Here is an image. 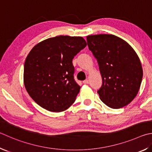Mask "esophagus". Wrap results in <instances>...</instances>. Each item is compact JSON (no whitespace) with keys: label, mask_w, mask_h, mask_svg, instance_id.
I'll list each match as a JSON object with an SVG mask.
<instances>
[{"label":"esophagus","mask_w":152,"mask_h":152,"mask_svg":"<svg viewBox=\"0 0 152 152\" xmlns=\"http://www.w3.org/2000/svg\"><path fill=\"white\" fill-rule=\"evenodd\" d=\"M83 83L84 84H88V83H89V80H88V79L85 80L84 81H83Z\"/></svg>","instance_id":"esophagus-1"}]
</instances>
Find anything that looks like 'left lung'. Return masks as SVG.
I'll return each instance as SVG.
<instances>
[{
  "instance_id": "1",
  "label": "left lung",
  "mask_w": 152,
  "mask_h": 152,
  "mask_svg": "<svg viewBox=\"0 0 152 152\" xmlns=\"http://www.w3.org/2000/svg\"><path fill=\"white\" fill-rule=\"evenodd\" d=\"M86 38L102 78L98 91L100 100L111 108L127 106L137 94L142 80L143 69L136 52L125 40L112 34Z\"/></svg>"
}]
</instances>
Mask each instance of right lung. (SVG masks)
I'll list each match as a JSON object with an SVG mask.
<instances>
[{"mask_svg": "<svg viewBox=\"0 0 152 152\" xmlns=\"http://www.w3.org/2000/svg\"><path fill=\"white\" fill-rule=\"evenodd\" d=\"M81 37L58 36L35 45L24 66V84L36 103L50 112L68 109L80 87L74 79L72 59L86 46Z\"/></svg>", "mask_w": 152, "mask_h": 152, "instance_id": "right-lung-1", "label": "right lung"}]
</instances>
